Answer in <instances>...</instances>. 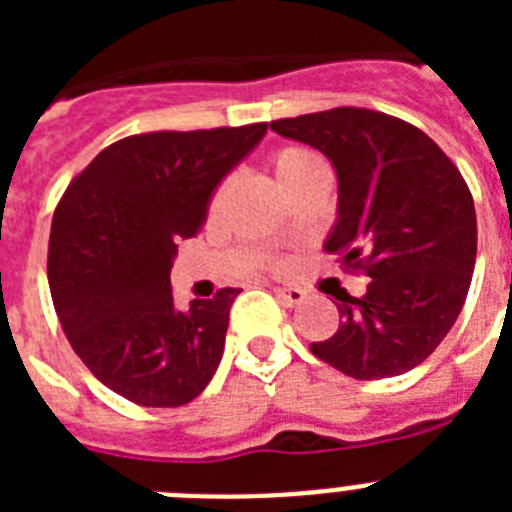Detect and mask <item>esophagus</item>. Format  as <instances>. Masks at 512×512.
<instances>
[{
    "mask_svg": "<svg viewBox=\"0 0 512 512\" xmlns=\"http://www.w3.org/2000/svg\"><path fill=\"white\" fill-rule=\"evenodd\" d=\"M277 300L282 302L284 307H300L305 302V292L300 287H277L274 289Z\"/></svg>",
    "mask_w": 512,
    "mask_h": 512,
    "instance_id": "obj_1",
    "label": "esophagus"
}]
</instances>
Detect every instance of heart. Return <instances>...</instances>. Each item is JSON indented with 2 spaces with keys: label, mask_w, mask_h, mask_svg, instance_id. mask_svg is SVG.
Masks as SVG:
<instances>
[{
  "label": "heart",
  "mask_w": 512,
  "mask_h": 512,
  "mask_svg": "<svg viewBox=\"0 0 512 512\" xmlns=\"http://www.w3.org/2000/svg\"><path fill=\"white\" fill-rule=\"evenodd\" d=\"M320 161L318 156H312L310 151H302V148H284L274 156V171H277V179H284V176L295 174L302 166L315 164Z\"/></svg>",
  "instance_id": "obj_1"
}]
</instances>
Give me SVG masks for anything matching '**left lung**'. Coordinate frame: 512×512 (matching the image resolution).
Masks as SVG:
<instances>
[{"mask_svg": "<svg viewBox=\"0 0 512 512\" xmlns=\"http://www.w3.org/2000/svg\"><path fill=\"white\" fill-rule=\"evenodd\" d=\"M269 128L333 164L338 207L323 248L372 279L364 297L341 300L343 323L310 351L354 379L410 372L467 300L477 259L467 182L423 130L382 112L336 107Z\"/></svg>", "mask_w": 512, "mask_h": 512, "instance_id": "obj_1", "label": "left lung"}]
</instances>
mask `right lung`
I'll list each match as a JSON object with an SVG mask.
<instances>
[{
    "label": "right lung",
    "instance_id": "right-lung-1",
    "mask_svg": "<svg viewBox=\"0 0 512 512\" xmlns=\"http://www.w3.org/2000/svg\"><path fill=\"white\" fill-rule=\"evenodd\" d=\"M266 122L146 133L104 148L58 202L48 284L63 333L89 372L143 408H179L223 359L241 289L179 310L171 295L176 243L194 238L212 194L259 146Z\"/></svg>",
    "mask_w": 512,
    "mask_h": 512
}]
</instances>
